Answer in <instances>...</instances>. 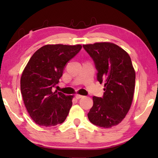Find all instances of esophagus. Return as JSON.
Here are the masks:
<instances>
[{"label": "esophagus", "instance_id": "esophagus-1", "mask_svg": "<svg viewBox=\"0 0 158 158\" xmlns=\"http://www.w3.org/2000/svg\"><path fill=\"white\" fill-rule=\"evenodd\" d=\"M75 97H76V98H77V99H80V98H81L84 97V96L81 95L77 94V95H76V96H75Z\"/></svg>", "mask_w": 158, "mask_h": 158}]
</instances>
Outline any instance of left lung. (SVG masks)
Here are the masks:
<instances>
[{
	"label": "left lung",
	"instance_id": "left-lung-1",
	"mask_svg": "<svg viewBox=\"0 0 158 158\" xmlns=\"http://www.w3.org/2000/svg\"><path fill=\"white\" fill-rule=\"evenodd\" d=\"M83 47L94 61L99 82L105 84L103 97H93L88 118L93 124L110 128L124 119L132 105L135 87L132 60L124 49L111 42H96Z\"/></svg>",
	"mask_w": 158,
	"mask_h": 158
}]
</instances>
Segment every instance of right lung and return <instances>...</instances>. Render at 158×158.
Here are the masks:
<instances>
[{"label":"right lung","instance_id":"1","mask_svg":"<svg viewBox=\"0 0 158 158\" xmlns=\"http://www.w3.org/2000/svg\"><path fill=\"white\" fill-rule=\"evenodd\" d=\"M81 44H47L33 53L21 77L23 102L36 124L51 127L65 121L74 95L53 92L66 63L81 50Z\"/></svg>","mask_w":158,"mask_h":158}]
</instances>
